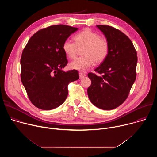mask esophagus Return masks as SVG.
Here are the masks:
<instances>
[{"label": "esophagus", "instance_id": "obj_1", "mask_svg": "<svg viewBox=\"0 0 157 157\" xmlns=\"http://www.w3.org/2000/svg\"><path fill=\"white\" fill-rule=\"evenodd\" d=\"M86 76V75L84 73H82V72H80L79 73V78H83Z\"/></svg>", "mask_w": 157, "mask_h": 157}]
</instances>
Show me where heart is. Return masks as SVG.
Wrapping results in <instances>:
<instances>
[{
  "label": "heart",
  "instance_id": "b5f03b06",
  "mask_svg": "<svg viewBox=\"0 0 157 157\" xmlns=\"http://www.w3.org/2000/svg\"><path fill=\"white\" fill-rule=\"evenodd\" d=\"M75 41L67 39L62 46L66 55L74 59L78 53V48H84L83 56L76 58L70 63V68L78 71H85L91 67L94 61L102 62L107 56L109 43L107 39L89 29H85L74 36Z\"/></svg>",
  "mask_w": 157,
  "mask_h": 157
}]
</instances>
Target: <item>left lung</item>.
Wrapping results in <instances>:
<instances>
[{"label": "left lung", "mask_w": 157, "mask_h": 157, "mask_svg": "<svg viewBox=\"0 0 157 157\" xmlns=\"http://www.w3.org/2000/svg\"><path fill=\"white\" fill-rule=\"evenodd\" d=\"M109 43L107 58L87 76L91 84L87 88L89 100L97 107L112 110L127 98L136 79L137 52L129 38L119 30L109 25H97Z\"/></svg>", "instance_id": "1"}]
</instances>
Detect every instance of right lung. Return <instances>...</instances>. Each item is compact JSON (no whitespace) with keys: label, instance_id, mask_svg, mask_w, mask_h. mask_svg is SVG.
Listing matches in <instances>:
<instances>
[{"label":"right lung","instance_id":"1","mask_svg":"<svg viewBox=\"0 0 157 157\" xmlns=\"http://www.w3.org/2000/svg\"><path fill=\"white\" fill-rule=\"evenodd\" d=\"M78 29L65 25L42 29L29 39L22 52L21 81L35 107L43 110L58 107L68 96L69 83L79 78L76 70H62L68 64L63 44Z\"/></svg>","mask_w":157,"mask_h":157}]
</instances>
